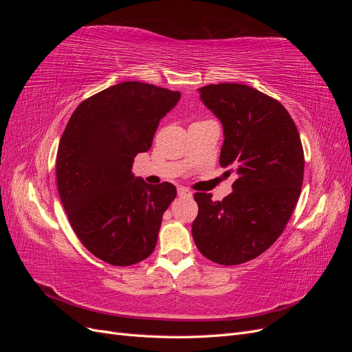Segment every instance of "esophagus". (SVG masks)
Masks as SVG:
<instances>
[{
  "mask_svg": "<svg viewBox=\"0 0 352 352\" xmlns=\"http://www.w3.org/2000/svg\"><path fill=\"white\" fill-rule=\"evenodd\" d=\"M177 195L179 197H185V198H190L192 197V192H190L189 189H186V188H177Z\"/></svg>",
  "mask_w": 352,
  "mask_h": 352,
  "instance_id": "obj_1",
  "label": "esophagus"
}]
</instances>
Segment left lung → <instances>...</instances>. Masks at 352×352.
<instances>
[{
  "label": "left lung",
  "mask_w": 352,
  "mask_h": 352,
  "mask_svg": "<svg viewBox=\"0 0 352 352\" xmlns=\"http://www.w3.org/2000/svg\"><path fill=\"white\" fill-rule=\"evenodd\" d=\"M221 122L225 141L220 166L233 173V192L223 201L197 192L192 236L199 252L223 265L258 257L276 242L301 194L304 151L283 105L242 83L198 89Z\"/></svg>",
  "instance_id": "left-lung-1"
}]
</instances>
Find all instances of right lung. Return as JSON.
Here are the masks:
<instances>
[{"instance_id": "obj_1", "label": "right lung", "mask_w": 352, "mask_h": 352, "mask_svg": "<svg viewBox=\"0 0 352 352\" xmlns=\"http://www.w3.org/2000/svg\"><path fill=\"white\" fill-rule=\"evenodd\" d=\"M180 100L141 82H122L73 111L56 163L61 204L80 242L100 260L132 265L154 251L175 185H148L132 173L136 154L151 148L160 120Z\"/></svg>"}]
</instances>
